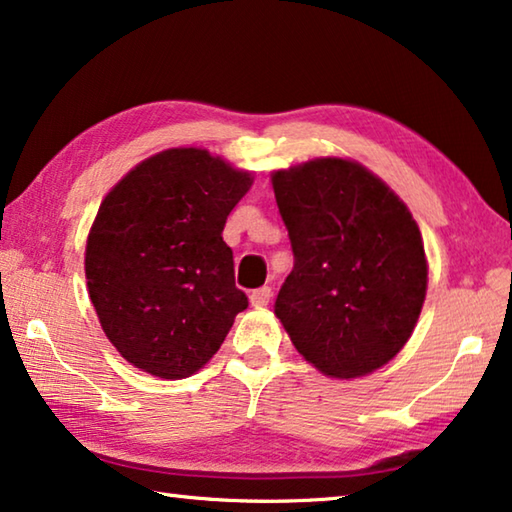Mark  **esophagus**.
I'll list each match as a JSON object with an SVG mask.
<instances>
[{"instance_id":"obj_1","label":"esophagus","mask_w":512,"mask_h":512,"mask_svg":"<svg viewBox=\"0 0 512 512\" xmlns=\"http://www.w3.org/2000/svg\"><path fill=\"white\" fill-rule=\"evenodd\" d=\"M271 298H273V289L266 287V284H264V287H259L253 293H250V305L264 307V305H268V302H271Z\"/></svg>"}]
</instances>
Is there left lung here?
<instances>
[{"label": "left lung", "instance_id": "1", "mask_svg": "<svg viewBox=\"0 0 512 512\" xmlns=\"http://www.w3.org/2000/svg\"><path fill=\"white\" fill-rule=\"evenodd\" d=\"M273 192L293 250L275 316L329 377L381 368L409 341L427 296L409 207L375 173L341 158L275 171Z\"/></svg>", "mask_w": 512, "mask_h": 512}]
</instances>
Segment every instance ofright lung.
Returning a JSON list of instances; mask_svg holds the SVG:
<instances>
[{
	"mask_svg": "<svg viewBox=\"0 0 512 512\" xmlns=\"http://www.w3.org/2000/svg\"><path fill=\"white\" fill-rule=\"evenodd\" d=\"M253 178L203 149L137 164L103 198L85 277L103 332L128 363L162 379L194 375L248 307L221 232Z\"/></svg>",
	"mask_w": 512,
	"mask_h": 512,
	"instance_id": "1",
	"label": "right lung"
}]
</instances>
